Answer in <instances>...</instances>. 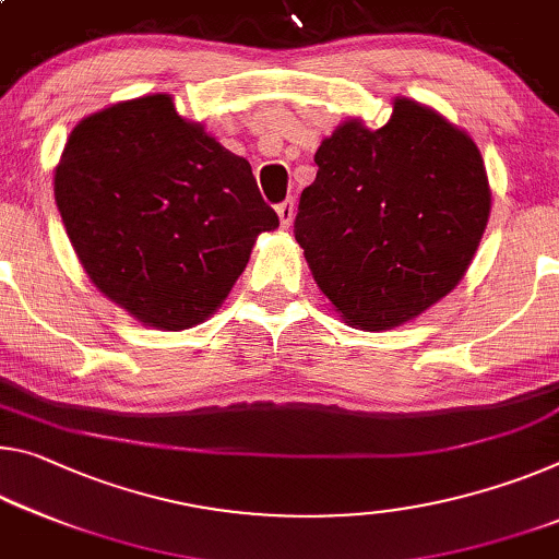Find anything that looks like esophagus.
Masks as SVG:
<instances>
[{"instance_id": "34e87169", "label": "esophagus", "mask_w": 559, "mask_h": 559, "mask_svg": "<svg viewBox=\"0 0 559 559\" xmlns=\"http://www.w3.org/2000/svg\"><path fill=\"white\" fill-rule=\"evenodd\" d=\"M276 214L281 218V228H288L290 224H294V214H296V206H294V199L283 201L276 206Z\"/></svg>"}]
</instances>
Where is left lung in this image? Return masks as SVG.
<instances>
[{
    "label": "left lung",
    "mask_w": 559,
    "mask_h": 559,
    "mask_svg": "<svg viewBox=\"0 0 559 559\" xmlns=\"http://www.w3.org/2000/svg\"><path fill=\"white\" fill-rule=\"evenodd\" d=\"M316 166L296 241L345 323L391 331L463 281L492 206L480 148L463 129L395 96L385 127L343 121Z\"/></svg>",
    "instance_id": "8db88e82"
}]
</instances>
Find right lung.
Here are the masks:
<instances>
[{"label":"right lung","mask_w":559,"mask_h":559,"mask_svg":"<svg viewBox=\"0 0 559 559\" xmlns=\"http://www.w3.org/2000/svg\"><path fill=\"white\" fill-rule=\"evenodd\" d=\"M55 199L94 286L158 331L214 316L255 238L278 228L251 164L179 117L168 94L79 121L55 168Z\"/></svg>","instance_id":"obj_1"}]
</instances>
